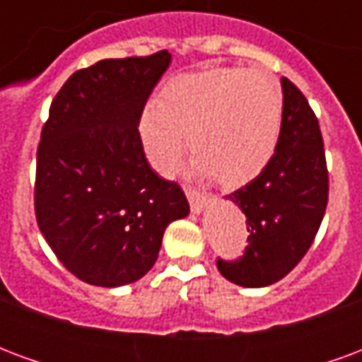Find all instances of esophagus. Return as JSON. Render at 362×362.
I'll use <instances>...</instances> for the list:
<instances>
[{"label":"esophagus","instance_id":"esophagus-1","mask_svg":"<svg viewBox=\"0 0 362 362\" xmlns=\"http://www.w3.org/2000/svg\"><path fill=\"white\" fill-rule=\"evenodd\" d=\"M186 196H188L189 207H192V211L194 213H202L205 209V205H207V196L202 194V192H197V189L188 188L186 189Z\"/></svg>","mask_w":362,"mask_h":362}]
</instances>
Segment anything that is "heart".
Returning a JSON list of instances; mask_svg holds the SVG:
<instances>
[{"instance_id": "1", "label": "heart", "mask_w": 362, "mask_h": 362, "mask_svg": "<svg viewBox=\"0 0 362 362\" xmlns=\"http://www.w3.org/2000/svg\"><path fill=\"white\" fill-rule=\"evenodd\" d=\"M283 98L272 77L246 69H207L166 85L158 103L141 112L139 132L151 163L170 173L184 137L194 168L223 186L256 178L279 143Z\"/></svg>"}]
</instances>
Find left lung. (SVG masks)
<instances>
[{
	"mask_svg": "<svg viewBox=\"0 0 362 362\" xmlns=\"http://www.w3.org/2000/svg\"><path fill=\"white\" fill-rule=\"evenodd\" d=\"M283 118L269 165L227 199L246 215L248 246L240 259H217L221 275L240 287L283 279L314 243L327 205V168L318 119L288 79H281Z\"/></svg>",
	"mask_w": 362,
	"mask_h": 362,
	"instance_id": "left-lung-1",
	"label": "left lung"
}]
</instances>
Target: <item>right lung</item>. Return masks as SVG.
<instances>
[{"instance_id":"obj_1","label":"right lung","mask_w":362,"mask_h":362,"mask_svg":"<svg viewBox=\"0 0 362 362\" xmlns=\"http://www.w3.org/2000/svg\"><path fill=\"white\" fill-rule=\"evenodd\" d=\"M173 56L100 59L52 100L36 153L40 233L89 285L122 287L155 266L165 228L189 213L178 184L145 158L139 119Z\"/></svg>"}]
</instances>
